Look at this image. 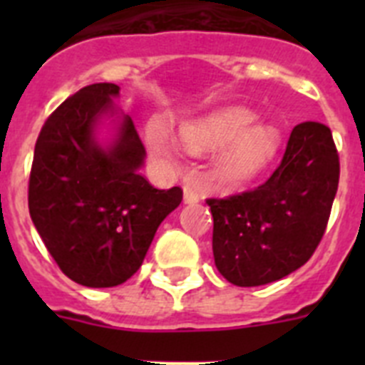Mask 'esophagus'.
I'll return each instance as SVG.
<instances>
[{
	"mask_svg": "<svg viewBox=\"0 0 365 365\" xmlns=\"http://www.w3.org/2000/svg\"><path fill=\"white\" fill-rule=\"evenodd\" d=\"M182 192H185V202H186V205H195V202L199 201V193L195 192L192 186L186 185L185 188H182Z\"/></svg>",
	"mask_w": 365,
	"mask_h": 365,
	"instance_id": "34e87169",
	"label": "esophagus"
}]
</instances>
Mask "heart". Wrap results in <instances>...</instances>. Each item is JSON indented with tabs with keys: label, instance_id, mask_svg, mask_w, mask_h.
I'll return each mask as SVG.
<instances>
[{
	"label": "heart",
	"instance_id": "b5f03b06",
	"mask_svg": "<svg viewBox=\"0 0 365 365\" xmlns=\"http://www.w3.org/2000/svg\"><path fill=\"white\" fill-rule=\"evenodd\" d=\"M254 122V111L243 106H228L182 122L179 143L163 120L151 118L146 125V144L151 153L163 160L175 159L180 144L193 155L221 147L214 159L215 177L222 185L240 186L265 172L282 144L276 128Z\"/></svg>",
	"mask_w": 365,
	"mask_h": 365
}]
</instances>
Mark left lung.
<instances>
[{"label":"left lung","instance_id":"left-lung-1","mask_svg":"<svg viewBox=\"0 0 365 365\" xmlns=\"http://www.w3.org/2000/svg\"><path fill=\"white\" fill-rule=\"evenodd\" d=\"M338 179L331 130L320 122H302L265 185L208 199L212 250L222 278L237 287H259L305 265L324 237Z\"/></svg>","mask_w":365,"mask_h":365}]
</instances>
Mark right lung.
I'll list each match as a JSON object with an SVG mask.
<instances>
[{
  "label": "right lung",
  "instance_id": "1",
  "mask_svg": "<svg viewBox=\"0 0 365 365\" xmlns=\"http://www.w3.org/2000/svg\"><path fill=\"white\" fill-rule=\"evenodd\" d=\"M120 87L93 83L47 118L34 148L29 212L67 278L104 289L130 279L182 190H157L140 175L144 150L133 120L113 100ZM112 118L113 137L99 138Z\"/></svg>",
  "mask_w": 365,
  "mask_h": 365
}]
</instances>
